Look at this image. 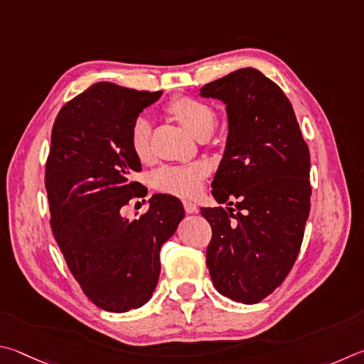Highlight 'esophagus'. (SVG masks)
<instances>
[{
    "label": "esophagus",
    "mask_w": 364,
    "mask_h": 364,
    "mask_svg": "<svg viewBox=\"0 0 364 364\" xmlns=\"http://www.w3.org/2000/svg\"><path fill=\"white\" fill-rule=\"evenodd\" d=\"M182 203H183V209H186V213H187V214H193V213L198 211V208H196V205H195L193 201H190V200H183Z\"/></svg>",
    "instance_id": "34e87169"
}]
</instances>
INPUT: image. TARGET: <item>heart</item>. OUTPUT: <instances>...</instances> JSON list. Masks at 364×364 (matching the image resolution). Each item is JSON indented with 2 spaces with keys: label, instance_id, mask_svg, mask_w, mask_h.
<instances>
[{
  "label": "heart",
  "instance_id": "b5f03b06",
  "mask_svg": "<svg viewBox=\"0 0 364 364\" xmlns=\"http://www.w3.org/2000/svg\"><path fill=\"white\" fill-rule=\"evenodd\" d=\"M168 113L174 117L183 129L200 139L209 137L215 124V113L206 102L195 97L172 99ZM131 149L139 161L149 163L151 159L150 146V123L144 117L134 119L131 127ZM208 176V166L203 163L193 164H166L153 172V187L159 192L176 196H192L198 192L203 178Z\"/></svg>",
  "mask_w": 364,
  "mask_h": 364
}]
</instances>
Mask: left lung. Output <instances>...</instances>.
<instances>
[{
	"label": "left lung",
	"mask_w": 364,
	"mask_h": 364,
	"mask_svg": "<svg viewBox=\"0 0 364 364\" xmlns=\"http://www.w3.org/2000/svg\"><path fill=\"white\" fill-rule=\"evenodd\" d=\"M200 94L227 108L213 196L235 205L201 208L213 228L206 265L222 296L257 304L284 282L301 250L311 195L309 146L289 99L256 68L208 82Z\"/></svg>",
	"instance_id": "8db88e82"
}]
</instances>
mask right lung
Here are the masks:
<instances>
[{
    "instance_id": "add662e5",
    "label": "right lung",
    "mask_w": 364,
    "mask_h": 364,
    "mask_svg": "<svg viewBox=\"0 0 364 364\" xmlns=\"http://www.w3.org/2000/svg\"><path fill=\"white\" fill-rule=\"evenodd\" d=\"M161 94L95 82L60 108L50 134L44 183L54 238L89 301L114 314L150 301L159 251L186 215L176 196L161 193L140 218L121 215L146 195L131 181L142 169L131 127Z\"/></svg>"
}]
</instances>
